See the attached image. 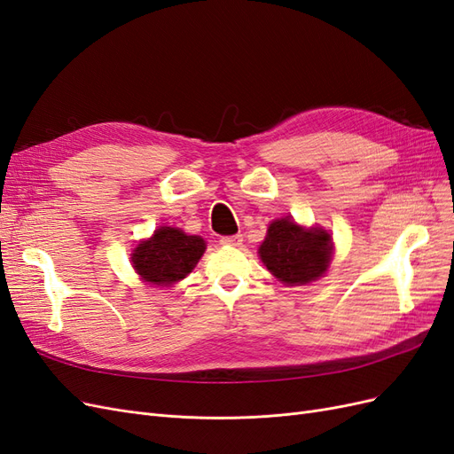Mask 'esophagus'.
<instances>
[{
	"instance_id": "34e87169",
	"label": "esophagus",
	"mask_w": 454,
	"mask_h": 454,
	"mask_svg": "<svg viewBox=\"0 0 454 454\" xmlns=\"http://www.w3.org/2000/svg\"><path fill=\"white\" fill-rule=\"evenodd\" d=\"M219 242H222L223 246H232V248H239V246L242 244V235H231V237H222V239H219Z\"/></svg>"
}]
</instances>
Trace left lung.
<instances>
[{
  "mask_svg": "<svg viewBox=\"0 0 454 454\" xmlns=\"http://www.w3.org/2000/svg\"><path fill=\"white\" fill-rule=\"evenodd\" d=\"M332 252L333 242L324 229H303L286 217L269 225L259 257L280 282L297 286L320 278Z\"/></svg>",
  "mask_w": 454,
  "mask_h": 454,
  "instance_id": "8db88e82",
  "label": "left lung"
}]
</instances>
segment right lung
Instances as JSON below:
<instances>
[{"label":"right lung","mask_w":454,"mask_h":454,"mask_svg":"<svg viewBox=\"0 0 454 454\" xmlns=\"http://www.w3.org/2000/svg\"><path fill=\"white\" fill-rule=\"evenodd\" d=\"M204 250L206 244L200 237L185 235L176 227H160L149 240L136 246L132 265L145 282L168 286L185 278Z\"/></svg>","instance_id":"add662e5"}]
</instances>
